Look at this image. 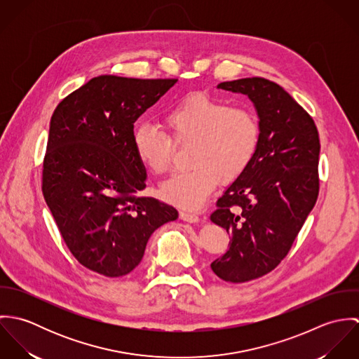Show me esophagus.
<instances>
[{
    "label": "esophagus",
    "mask_w": 359,
    "mask_h": 359,
    "mask_svg": "<svg viewBox=\"0 0 359 359\" xmlns=\"http://www.w3.org/2000/svg\"><path fill=\"white\" fill-rule=\"evenodd\" d=\"M180 218H181L182 221H187V222H198V221L201 219L198 214L191 212V211H181Z\"/></svg>",
    "instance_id": "34e87169"
}]
</instances>
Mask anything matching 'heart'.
<instances>
[{
	"label": "heart",
	"instance_id": "1",
	"mask_svg": "<svg viewBox=\"0 0 359 359\" xmlns=\"http://www.w3.org/2000/svg\"><path fill=\"white\" fill-rule=\"evenodd\" d=\"M164 123L175 144H192V168L172 174L160 187L164 201L187 210L205 205L219 178L231 181L250 164L259 142V124L253 110L231 107L224 101L195 94L170 107ZM154 123L140 124L133 145L140 161L154 172L168 168L172 141Z\"/></svg>",
	"mask_w": 359,
	"mask_h": 359
}]
</instances>
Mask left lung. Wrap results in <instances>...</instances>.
<instances>
[{
	"label": "left lung",
	"mask_w": 359,
	"mask_h": 359,
	"mask_svg": "<svg viewBox=\"0 0 359 359\" xmlns=\"http://www.w3.org/2000/svg\"><path fill=\"white\" fill-rule=\"evenodd\" d=\"M217 88L246 95L259 124L255 157L210 217L229 233L228 250L210 266L218 278L242 283L271 272L289 253L316 203L320 144L311 116L276 83L252 77Z\"/></svg>",
	"instance_id": "1"
}]
</instances>
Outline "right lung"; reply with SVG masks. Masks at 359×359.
Instances as JSON below:
<instances>
[{"mask_svg":"<svg viewBox=\"0 0 359 359\" xmlns=\"http://www.w3.org/2000/svg\"><path fill=\"white\" fill-rule=\"evenodd\" d=\"M177 81L102 74L52 114L44 199L72 255L103 276L130 273L154 231L178 218L172 205L138 196L148 175L133 145L137 118Z\"/></svg>","mask_w":359,"mask_h":359,"instance_id":"1","label":"right lung"}]
</instances>
